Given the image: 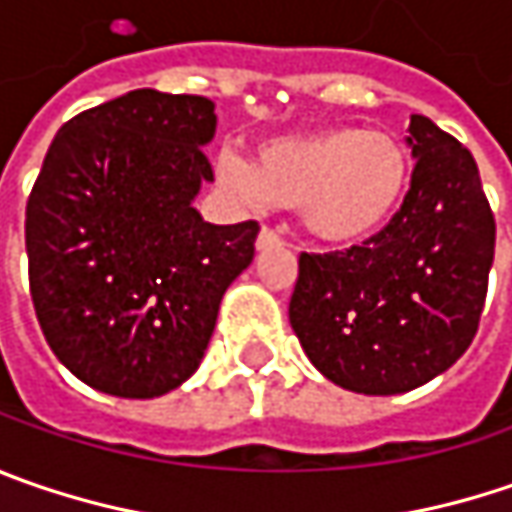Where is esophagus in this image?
<instances>
[{
	"instance_id": "obj_1",
	"label": "esophagus",
	"mask_w": 512,
	"mask_h": 512,
	"mask_svg": "<svg viewBox=\"0 0 512 512\" xmlns=\"http://www.w3.org/2000/svg\"><path fill=\"white\" fill-rule=\"evenodd\" d=\"M275 246H283V237H280L275 229L263 226L260 234H257V249H260V252H266V249H275Z\"/></svg>"
}]
</instances>
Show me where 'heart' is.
Returning a JSON list of instances; mask_svg holds the SVG:
<instances>
[{"label": "heart", "mask_w": 512, "mask_h": 512, "mask_svg": "<svg viewBox=\"0 0 512 512\" xmlns=\"http://www.w3.org/2000/svg\"><path fill=\"white\" fill-rule=\"evenodd\" d=\"M217 180L246 203L303 212V226L326 243H358L398 214L412 180L404 143L384 131L323 125L263 140L255 160L220 151Z\"/></svg>", "instance_id": "obj_1"}]
</instances>
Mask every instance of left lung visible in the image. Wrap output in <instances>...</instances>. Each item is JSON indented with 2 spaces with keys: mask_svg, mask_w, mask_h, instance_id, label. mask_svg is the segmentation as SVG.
Masks as SVG:
<instances>
[{
  "mask_svg": "<svg viewBox=\"0 0 512 512\" xmlns=\"http://www.w3.org/2000/svg\"><path fill=\"white\" fill-rule=\"evenodd\" d=\"M410 191L398 214L344 252H300L289 323L338 387L395 395L453 367L473 344L496 217L473 154L412 114Z\"/></svg>",
  "mask_w": 512,
  "mask_h": 512,
  "instance_id": "obj_1",
  "label": "left lung"
}]
</instances>
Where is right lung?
I'll list each match as a JSON object with an SVG mask.
<instances>
[{"mask_svg":"<svg viewBox=\"0 0 512 512\" xmlns=\"http://www.w3.org/2000/svg\"><path fill=\"white\" fill-rule=\"evenodd\" d=\"M214 102L137 88L59 128L25 206L42 335L88 387L154 398L209 346L223 292L255 257L257 220L206 223Z\"/></svg>","mask_w":512,"mask_h":512,"instance_id":"1","label":"right lung"}]
</instances>
